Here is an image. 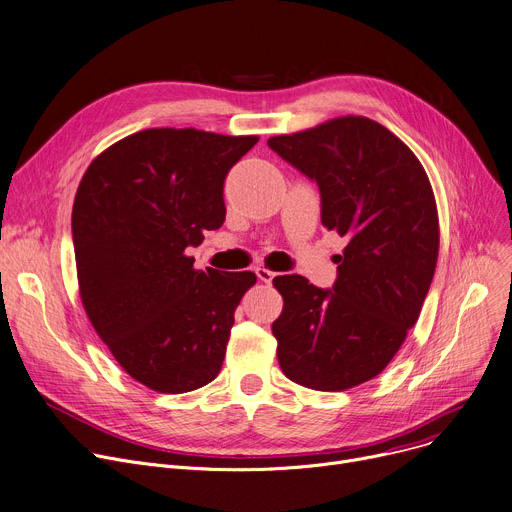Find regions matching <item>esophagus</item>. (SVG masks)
I'll use <instances>...</instances> for the list:
<instances>
[{
  "instance_id": "esophagus-1",
  "label": "esophagus",
  "mask_w": 512,
  "mask_h": 512,
  "mask_svg": "<svg viewBox=\"0 0 512 512\" xmlns=\"http://www.w3.org/2000/svg\"><path fill=\"white\" fill-rule=\"evenodd\" d=\"M256 277H258L262 283H272L274 279H277V272L266 270V268H256Z\"/></svg>"
}]
</instances>
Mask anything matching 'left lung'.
Instances as JSON below:
<instances>
[{"label":"left lung","mask_w":512,"mask_h":512,"mask_svg":"<svg viewBox=\"0 0 512 512\" xmlns=\"http://www.w3.org/2000/svg\"><path fill=\"white\" fill-rule=\"evenodd\" d=\"M268 147L318 184L324 227L346 238L332 289L301 274L272 281L285 299L272 324L279 365L311 389L355 387L387 367L420 316L439 256L435 194L418 157L365 116Z\"/></svg>","instance_id":"left-lung-1"}]
</instances>
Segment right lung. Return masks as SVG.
Masks as SVG:
<instances>
[{"instance_id":"1","label":"right lung","mask_w":512,"mask_h":512,"mask_svg":"<svg viewBox=\"0 0 512 512\" xmlns=\"http://www.w3.org/2000/svg\"><path fill=\"white\" fill-rule=\"evenodd\" d=\"M258 137L147 129L86 170L71 213L80 295L112 357L139 383L184 393L223 365L254 272L194 270L188 248L225 221L223 184Z\"/></svg>"}]
</instances>
